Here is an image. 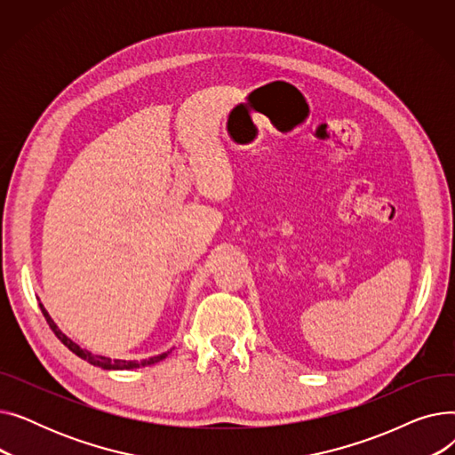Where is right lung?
<instances>
[{
  "label": "right lung",
  "mask_w": 455,
  "mask_h": 455,
  "mask_svg": "<svg viewBox=\"0 0 455 455\" xmlns=\"http://www.w3.org/2000/svg\"><path fill=\"white\" fill-rule=\"evenodd\" d=\"M40 309H42V314H44V317H45V321H47V324H50V328L55 331V336L60 339V343L64 345V347H68L71 352L74 354H77L81 360H84V362H88L90 365H95V367H101V369H107V371H124V369H138V367H146V365H153V363H158V362H162L164 357L167 355V352H164V354H158V355H155V357H149V360H141V362H125V360H110V357H105V355H98V354H92V352H88V350H84V348H81L77 343H74L71 341L66 333H62L60 330H59V326L53 323V319L50 317V314L45 312V307L40 304Z\"/></svg>",
  "instance_id": "add662e5"
}]
</instances>
